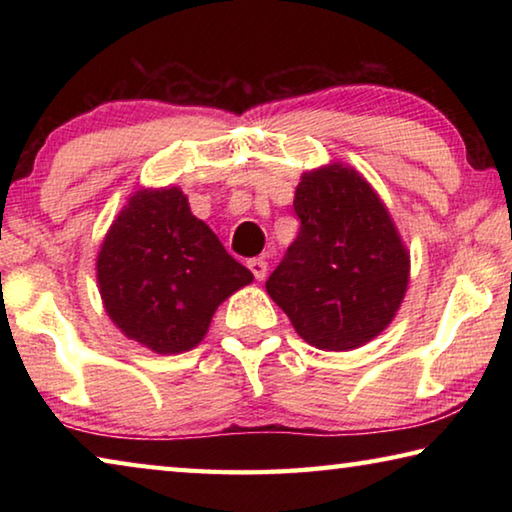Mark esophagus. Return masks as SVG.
Masks as SVG:
<instances>
[{
    "label": "esophagus",
    "instance_id": "esophagus-1",
    "mask_svg": "<svg viewBox=\"0 0 512 512\" xmlns=\"http://www.w3.org/2000/svg\"><path fill=\"white\" fill-rule=\"evenodd\" d=\"M248 268H250V273L255 275V280H264L268 264L264 262L262 257H255V259H250V262H248Z\"/></svg>",
    "mask_w": 512,
    "mask_h": 512
}]
</instances>
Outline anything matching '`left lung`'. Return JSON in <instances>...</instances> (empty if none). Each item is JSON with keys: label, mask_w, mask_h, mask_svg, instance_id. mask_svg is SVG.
Instances as JSON below:
<instances>
[{"label": "left lung", "mask_w": 512, "mask_h": 512, "mask_svg": "<svg viewBox=\"0 0 512 512\" xmlns=\"http://www.w3.org/2000/svg\"><path fill=\"white\" fill-rule=\"evenodd\" d=\"M293 210L300 232L268 277V296L314 348H361L402 307L409 248L375 187L343 162L302 173Z\"/></svg>", "instance_id": "8db88e82"}]
</instances>
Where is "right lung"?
I'll return each instance as SVG.
<instances>
[{
  "mask_svg": "<svg viewBox=\"0 0 512 512\" xmlns=\"http://www.w3.org/2000/svg\"><path fill=\"white\" fill-rule=\"evenodd\" d=\"M97 282L106 314L126 339L155 354L196 348L214 311L253 282L183 189L140 187L101 241Z\"/></svg>",
  "mask_w": 512,
  "mask_h": 512,
  "instance_id": "1",
  "label": "right lung"
}]
</instances>
